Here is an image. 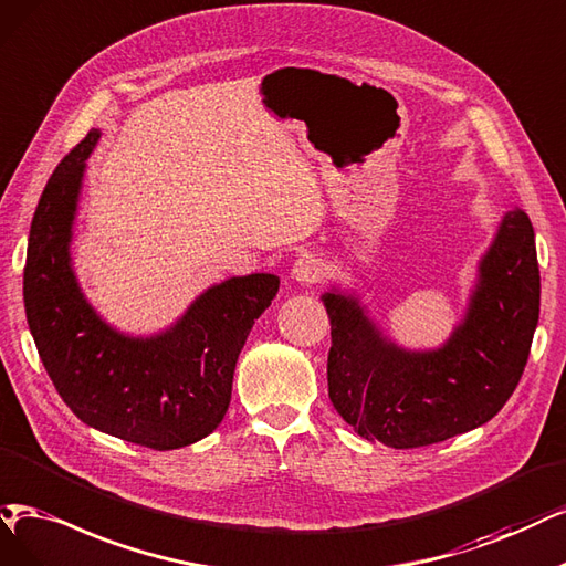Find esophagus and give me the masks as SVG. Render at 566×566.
<instances>
[{"label": "esophagus", "mask_w": 566, "mask_h": 566, "mask_svg": "<svg viewBox=\"0 0 566 566\" xmlns=\"http://www.w3.org/2000/svg\"><path fill=\"white\" fill-rule=\"evenodd\" d=\"M324 275V268L319 256L315 254H303L296 259L294 268H291V280H296L298 284H315Z\"/></svg>", "instance_id": "obj_1"}]
</instances>
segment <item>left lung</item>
I'll list each match as a JSON object with an SVG mask.
<instances>
[{
  "mask_svg": "<svg viewBox=\"0 0 566 566\" xmlns=\"http://www.w3.org/2000/svg\"><path fill=\"white\" fill-rule=\"evenodd\" d=\"M322 301L331 319L328 399L343 420L396 450L448 441L490 422L527 366L541 305L532 221L517 207L501 219L467 315L438 349L391 343L359 298L338 289Z\"/></svg>",
  "mask_w": 566,
  "mask_h": 566,
  "instance_id": "8db88e82",
  "label": "left lung"
}]
</instances>
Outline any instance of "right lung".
Masks as SVG:
<instances>
[{
	"label": "right lung",
	"mask_w": 566,
	"mask_h": 566,
	"mask_svg": "<svg viewBox=\"0 0 566 566\" xmlns=\"http://www.w3.org/2000/svg\"><path fill=\"white\" fill-rule=\"evenodd\" d=\"M91 130L62 158L30 226L23 298L30 333L62 401L88 427L151 450H177L212 433L228 410L233 373L280 277L251 272L209 286L149 338L104 322L72 268V228Z\"/></svg>",
	"instance_id": "add662e5"
}]
</instances>
